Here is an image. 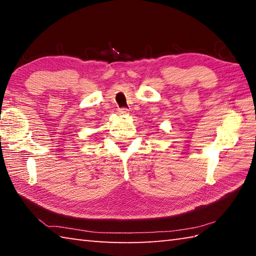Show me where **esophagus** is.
Here are the masks:
<instances>
[{
    "mask_svg": "<svg viewBox=\"0 0 256 256\" xmlns=\"http://www.w3.org/2000/svg\"><path fill=\"white\" fill-rule=\"evenodd\" d=\"M118 112L120 115H128V108H120L118 110Z\"/></svg>",
    "mask_w": 256,
    "mask_h": 256,
    "instance_id": "34e87169",
    "label": "esophagus"
}]
</instances>
